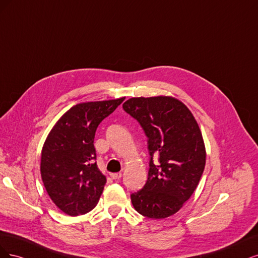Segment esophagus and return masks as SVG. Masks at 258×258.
Masks as SVG:
<instances>
[{
  "label": "esophagus",
  "instance_id": "1",
  "mask_svg": "<svg viewBox=\"0 0 258 258\" xmlns=\"http://www.w3.org/2000/svg\"><path fill=\"white\" fill-rule=\"evenodd\" d=\"M110 177L113 180H119L122 177V173L121 172H115V173H110Z\"/></svg>",
  "mask_w": 258,
  "mask_h": 258
}]
</instances>
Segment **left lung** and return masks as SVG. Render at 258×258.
<instances>
[{"mask_svg": "<svg viewBox=\"0 0 258 258\" xmlns=\"http://www.w3.org/2000/svg\"><path fill=\"white\" fill-rule=\"evenodd\" d=\"M123 109L144 128L151 156L148 180L131 195L132 204L144 217L168 218L188 201L204 172L206 148L201 128L188 108L171 96L132 97Z\"/></svg>", "mask_w": 258, "mask_h": 258, "instance_id": "left-lung-1", "label": "left lung"}]
</instances>
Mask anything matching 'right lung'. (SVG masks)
Here are the masks:
<instances>
[{
    "label": "right lung",
    "instance_id": "add662e5",
    "mask_svg": "<svg viewBox=\"0 0 258 258\" xmlns=\"http://www.w3.org/2000/svg\"><path fill=\"white\" fill-rule=\"evenodd\" d=\"M124 99L75 105L46 138L40 159L41 180L54 205L71 217L92 210L103 193L106 176L95 162V132Z\"/></svg>",
    "mask_w": 258,
    "mask_h": 258
}]
</instances>
